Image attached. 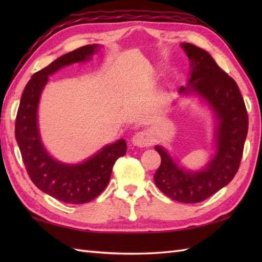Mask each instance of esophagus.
Here are the masks:
<instances>
[{
    "label": "esophagus",
    "instance_id": "34e87169",
    "mask_svg": "<svg viewBox=\"0 0 262 262\" xmlns=\"http://www.w3.org/2000/svg\"><path fill=\"white\" fill-rule=\"evenodd\" d=\"M132 143L134 144L135 146H140V147H145L152 144V138L151 135L148 134V132L146 130H141L135 133V135L132 137Z\"/></svg>",
    "mask_w": 262,
    "mask_h": 262
}]
</instances>
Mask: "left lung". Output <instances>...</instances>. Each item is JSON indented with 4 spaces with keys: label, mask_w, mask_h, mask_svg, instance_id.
Returning a JSON list of instances; mask_svg holds the SVG:
<instances>
[{
    "label": "left lung",
    "mask_w": 262,
    "mask_h": 262,
    "mask_svg": "<svg viewBox=\"0 0 262 262\" xmlns=\"http://www.w3.org/2000/svg\"><path fill=\"white\" fill-rule=\"evenodd\" d=\"M181 47L190 59L191 77L188 84L213 107L220 120L217 153L205 170L186 172L162 147L157 146L161 165L154 174V182L171 199L194 204L213 196L236 174L248 134L249 118L236 82L204 49L188 42ZM188 91L183 86L179 90L183 93Z\"/></svg>",
    "instance_id": "left-lung-1"
}]
</instances>
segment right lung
<instances>
[{"mask_svg": "<svg viewBox=\"0 0 262 262\" xmlns=\"http://www.w3.org/2000/svg\"><path fill=\"white\" fill-rule=\"evenodd\" d=\"M86 45L55 59L36 72L22 93L15 118V140L28 176L36 187L68 204H85L97 198L107 187L117 159L126 154L125 140L103 147L84 163L69 165L52 159L43 148L37 127V107L48 75L72 63L83 62L97 51Z\"/></svg>", "mask_w": 262, "mask_h": 262, "instance_id": "right-lung-1", "label": "right lung"}]
</instances>
